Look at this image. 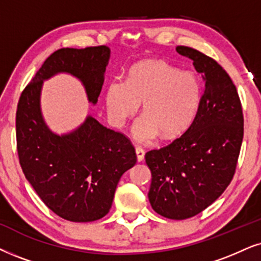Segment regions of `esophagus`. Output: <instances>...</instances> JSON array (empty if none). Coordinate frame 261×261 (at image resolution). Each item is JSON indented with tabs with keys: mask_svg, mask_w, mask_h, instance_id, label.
Returning <instances> with one entry per match:
<instances>
[{
	"mask_svg": "<svg viewBox=\"0 0 261 261\" xmlns=\"http://www.w3.org/2000/svg\"><path fill=\"white\" fill-rule=\"evenodd\" d=\"M136 154H137V160L142 161L144 159V149L142 147H136Z\"/></svg>",
	"mask_w": 261,
	"mask_h": 261,
	"instance_id": "esophagus-1",
	"label": "esophagus"
}]
</instances>
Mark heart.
<instances>
[{"instance_id": "b5f03b06", "label": "heart", "mask_w": 261, "mask_h": 261, "mask_svg": "<svg viewBox=\"0 0 261 261\" xmlns=\"http://www.w3.org/2000/svg\"><path fill=\"white\" fill-rule=\"evenodd\" d=\"M201 96L202 89L195 74L179 72L167 62L149 60L131 68L126 82H112L106 107L112 123L123 126L142 103L143 117L135 124V137L149 141L160 133L164 138H174L195 119Z\"/></svg>"}]
</instances>
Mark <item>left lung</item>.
<instances>
[{
	"instance_id": "1",
	"label": "left lung",
	"mask_w": 261,
	"mask_h": 261,
	"mask_svg": "<svg viewBox=\"0 0 261 261\" xmlns=\"http://www.w3.org/2000/svg\"><path fill=\"white\" fill-rule=\"evenodd\" d=\"M176 50L202 74L199 110L182 136L144 158L151 172L148 197L153 210L182 220L206 210L231 182L243 140V113L235 84L218 62L186 45Z\"/></svg>"
}]
</instances>
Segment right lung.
<instances>
[{
  "label": "right lung",
  "instance_id": "obj_1",
  "mask_svg": "<svg viewBox=\"0 0 261 261\" xmlns=\"http://www.w3.org/2000/svg\"><path fill=\"white\" fill-rule=\"evenodd\" d=\"M111 50L106 45L54 51L22 90L15 117L16 149L26 179L59 217L85 223L110 212L118 182L137 161L131 141L89 115L73 133L55 135L41 113L44 79L66 72L84 84L96 103Z\"/></svg>",
  "mask_w": 261,
  "mask_h": 261
}]
</instances>
